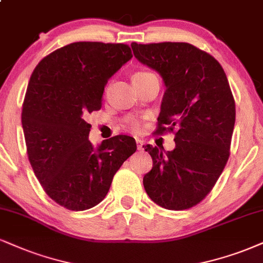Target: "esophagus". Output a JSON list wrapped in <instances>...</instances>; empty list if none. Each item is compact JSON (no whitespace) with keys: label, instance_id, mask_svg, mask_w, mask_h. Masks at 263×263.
I'll list each match as a JSON object with an SVG mask.
<instances>
[{"label":"esophagus","instance_id":"34e87169","mask_svg":"<svg viewBox=\"0 0 263 263\" xmlns=\"http://www.w3.org/2000/svg\"><path fill=\"white\" fill-rule=\"evenodd\" d=\"M142 145H144V141L140 140V139H137V147H138V150H142Z\"/></svg>","mask_w":263,"mask_h":263}]
</instances>
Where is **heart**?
Listing matches in <instances>:
<instances>
[{
    "mask_svg": "<svg viewBox=\"0 0 263 263\" xmlns=\"http://www.w3.org/2000/svg\"><path fill=\"white\" fill-rule=\"evenodd\" d=\"M142 74H146V73H144V72H138V73H135L134 74V77H139V76H142ZM135 125H137V123H134Z\"/></svg>",
    "mask_w": 263,
    "mask_h": 263,
    "instance_id": "b5f03b06",
    "label": "heart"
}]
</instances>
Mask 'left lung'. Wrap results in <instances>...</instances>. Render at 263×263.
Masks as SVG:
<instances>
[{"label":"left lung","instance_id":"8db88e82","mask_svg":"<svg viewBox=\"0 0 263 263\" xmlns=\"http://www.w3.org/2000/svg\"><path fill=\"white\" fill-rule=\"evenodd\" d=\"M132 48L166 86L156 133L176 129L174 150L145 146L154 164L144 187L158 206L187 210L205 199L228 161L235 123L228 79L218 61L187 42H133Z\"/></svg>","mask_w":263,"mask_h":263}]
</instances>
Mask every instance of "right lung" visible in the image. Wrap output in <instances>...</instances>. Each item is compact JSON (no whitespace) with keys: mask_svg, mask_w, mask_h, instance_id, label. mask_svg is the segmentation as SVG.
Segmentation results:
<instances>
[{"mask_svg":"<svg viewBox=\"0 0 263 263\" xmlns=\"http://www.w3.org/2000/svg\"><path fill=\"white\" fill-rule=\"evenodd\" d=\"M132 57L124 44L73 42L42 58L31 74L22 109L28 157L45 193L68 210L101 202L116 172L137 151L128 135L93 147L86 122L101 108L109 78Z\"/></svg>","mask_w":263,"mask_h":263,"instance_id":"add662e5","label":"right lung"}]
</instances>
